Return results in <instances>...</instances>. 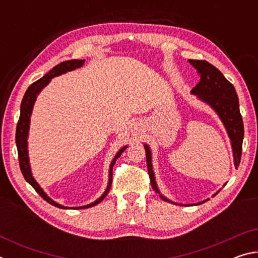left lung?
Segmentation results:
<instances>
[{"label":"left lung","mask_w":258,"mask_h":258,"mask_svg":"<svg viewBox=\"0 0 258 258\" xmlns=\"http://www.w3.org/2000/svg\"><path fill=\"white\" fill-rule=\"evenodd\" d=\"M190 64L197 72L200 76V82L191 90V94L197 95L199 100L208 104L214 111L220 117L222 123L226 130L229 138L231 140V147H232L233 160L235 168L240 164L241 159V150H242V141H243V123L242 117L240 115L239 109V99L237 92H235L234 86L226 80L216 67H214L207 61L205 60H189ZM146 157H147V167L148 173L150 176L151 186L157 194H159V197L164 202L175 204L172 200L166 198L157 185L154 167H152V155L150 147L145 143ZM218 194V191L213 195V197ZM209 198L199 202L197 204H175L180 206H194V205H202L208 202Z\"/></svg>","instance_id":"obj_1"}]
</instances>
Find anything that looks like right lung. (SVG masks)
<instances>
[{"instance_id": "1", "label": "right lung", "mask_w": 258, "mask_h": 258, "mask_svg": "<svg viewBox=\"0 0 258 258\" xmlns=\"http://www.w3.org/2000/svg\"><path fill=\"white\" fill-rule=\"evenodd\" d=\"M85 60H78V59H74V60H67L63 61L59 64H56L55 67L51 69L49 73H46L44 76L40 80L33 83L30 85L23 98V101H21V106H20V117L18 120V125H17V131H16V145H17V149H18V157H19V165H20V169L21 173L25 177V180L27 181L30 185H32L38 195L41 197L53 206L58 207V208H62V209H84V208H90L93 207L95 205H98L99 203H101L102 200L106 198V196L108 195L109 190H110L111 186V182H112V167L115 165L116 160L119 158L120 155L123 154L124 150L127 148V146H124L123 148L117 151V154L113 157V159L111 160L110 166H109V180H108V185L104 190L103 194L100 196V197L95 200V202L91 203L89 205H85V206H80V207H66L62 206V205L58 204L54 202L53 199H51L49 196H47L44 190L42 189L40 184L35 180L33 174H32V168H30V164H29V157H28V133H29V126H30V116H32L33 112V108L35 101H36L37 95L40 94L41 91L44 89V87L49 84L51 80L53 77L60 76L62 74H66L67 72H72L75 71L77 68H81L83 64H84Z\"/></svg>"}]
</instances>
